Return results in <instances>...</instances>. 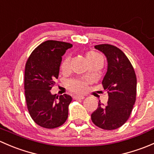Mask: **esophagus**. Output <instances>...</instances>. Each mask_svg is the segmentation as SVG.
Masks as SVG:
<instances>
[{"label":"esophagus","mask_w":154,"mask_h":154,"mask_svg":"<svg viewBox=\"0 0 154 154\" xmlns=\"http://www.w3.org/2000/svg\"><path fill=\"white\" fill-rule=\"evenodd\" d=\"M85 97H83V96H78V95L74 96V99H81V100H83V99Z\"/></svg>","instance_id":"obj_1"}]
</instances>
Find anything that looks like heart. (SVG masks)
Returning <instances> with one entry per match:
<instances>
[{
	"label": "heart",
	"instance_id": "heart-1",
	"mask_svg": "<svg viewBox=\"0 0 154 154\" xmlns=\"http://www.w3.org/2000/svg\"><path fill=\"white\" fill-rule=\"evenodd\" d=\"M86 59H92V60H98L103 63V59L101 56L96 52H90L87 54ZM70 58L66 57L63 61L61 65V68L63 71H66L69 68ZM68 88L71 91L76 93H83L86 91L87 88V82L79 80H70L66 83Z\"/></svg>",
	"mask_w": 154,
	"mask_h": 154
}]
</instances>
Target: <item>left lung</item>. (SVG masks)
Listing matches in <instances>:
<instances>
[{
    "instance_id": "obj_1",
    "label": "left lung",
    "mask_w": 154,
    "mask_h": 154,
    "mask_svg": "<svg viewBox=\"0 0 154 154\" xmlns=\"http://www.w3.org/2000/svg\"><path fill=\"white\" fill-rule=\"evenodd\" d=\"M94 48L105 54L108 62L102 85L109 99L106 105L98 103L91 119L100 128L116 130L128 120L136 102V73L129 59L119 48L109 44L97 45Z\"/></svg>"
}]
</instances>
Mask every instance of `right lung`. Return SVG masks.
Masks as SVG:
<instances>
[{"instance_id": "right-lung-1", "label": "right lung", "mask_w": 154, "mask_h": 154, "mask_svg": "<svg viewBox=\"0 0 154 154\" xmlns=\"http://www.w3.org/2000/svg\"><path fill=\"white\" fill-rule=\"evenodd\" d=\"M72 45L48 40L31 53L24 71V93L27 109L40 127L53 129L63 125L68 119V106L72 100L65 94L57 96L50 90L58 78L62 56Z\"/></svg>"}]
</instances>
